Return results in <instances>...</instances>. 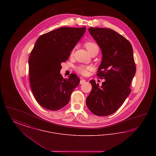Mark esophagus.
Here are the masks:
<instances>
[{
    "mask_svg": "<svg viewBox=\"0 0 156 156\" xmlns=\"http://www.w3.org/2000/svg\"><path fill=\"white\" fill-rule=\"evenodd\" d=\"M85 82V80L83 79V78H81V81H80V84H83Z\"/></svg>",
    "mask_w": 156,
    "mask_h": 156,
    "instance_id": "esophagus-1",
    "label": "esophagus"
}]
</instances>
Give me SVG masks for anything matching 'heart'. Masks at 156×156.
<instances>
[{"mask_svg":"<svg viewBox=\"0 0 156 156\" xmlns=\"http://www.w3.org/2000/svg\"><path fill=\"white\" fill-rule=\"evenodd\" d=\"M85 47L87 48V49L88 50V51H89V53H91L93 51H94L95 50L98 49L99 50V47L98 45L93 42H88L85 44ZM76 71L83 75H86L88 74V71L89 70L91 69V67L90 66H80L78 67H76Z\"/></svg>","mask_w":156,"mask_h":156,"instance_id":"1","label":"heart"}]
</instances>
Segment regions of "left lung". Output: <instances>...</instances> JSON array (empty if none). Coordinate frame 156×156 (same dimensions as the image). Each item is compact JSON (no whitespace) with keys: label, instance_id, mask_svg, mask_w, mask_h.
I'll return each instance as SVG.
<instances>
[{"label":"left lung","instance_id":"8db88e82","mask_svg":"<svg viewBox=\"0 0 156 156\" xmlns=\"http://www.w3.org/2000/svg\"><path fill=\"white\" fill-rule=\"evenodd\" d=\"M88 30L102 51V59L97 75L105 81L99 87L95 81H90L92 88L86 104L94 115L108 116L117 111L131 92L130 87L136 71L133 48L114 30L100 27Z\"/></svg>","mask_w":156,"mask_h":156}]
</instances>
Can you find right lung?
Masks as SVG:
<instances>
[{"label": "right lung", "instance_id": "add662e5", "mask_svg": "<svg viewBox=\"0 0 156 156\" xmlns=\"http://www.w3.org/2000/svg\"><path fill=\"white\" fill-rule=\"evenodd\" d=\"M86 31V27H63L38 37L29 59L30 87L37 102L51 111L64 108L70 100L80 78L71 74L64 79L60 74L61 64Z\"/></svg>", "mask_w": 156, "mask_h": 156}]
</instances>
